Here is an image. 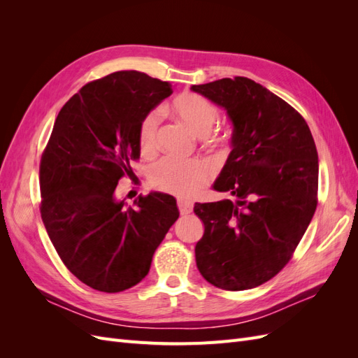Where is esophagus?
<instances>
[{
  "instance_id": "34e87169",
  "label": "esophagus",
  "mask_w": 358,
  "mask_h": 358,
  "mask_svg": "<svg viewBox=\"0 0 358 358\" xmlns=\"http://www.w3.org/2000/svg\"><path fill=\"white\" fill-rule=\"evenodd\" d=\"M178 208H179V212H180L182 215H188V213L192 212L194 204H192V201H189V200L178 199Z\"/></svg>"
}]
</instances>
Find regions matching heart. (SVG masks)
<instances>
[{"mask_svg":"<svg viewBox=\"0 0 358 358\" xmlns=\"http://www.w3.org/2000/svg\"><path fill=\"white\" fill-rule=\"evenodd\" d=\"M171 112L189 131L197 137H206L218 122V109L206 99L196 94H180L171 103ZM159 110L148 113L138 128V143L142 152L154 154L159 138ZM210 178L209 167L201 161L179 162L170 158L161 159L150 170V183L161 191L192 196Z\"/></svg>","mask_w":358,"mask_h":358,"instance_id":"1","label":"heart"}]
</instances>
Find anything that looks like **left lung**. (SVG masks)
I'll list each match as a JSON object with an SVG mask.
<instances>
[{
    "label": "left lung",
    "instance_id": "left-lung-1",
    "mask_svg": "<svg viewBox=\"0 0 358 358\" xmlns=\"http://www.w3.org/2000/svg\"><path fill=\"white\" fill-rule=\"evenodd\" d=\"M191 90L222 107L233 125V150L213 189L237 197L194 206L204 224L197 267L218 288H255L284 268L315 213V142L297 110L251 79Z\"/></svg>",
    "mask_w": 358,
    "mask_h": 358
}]
</instances>
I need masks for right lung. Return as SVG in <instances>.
<instances>
[{
  "mask_svg": "<svg viewBox=\"0 0 358 358\" xmlns=\"http://www.w3.org/2000/svg\"><path fill=\"white\" fill-rule=\"evenodd\" d=\"M171 92L169 82L136 70L85 85L58 113L41 155L43 224L62 263L94 289L138 284L179 218L169 194L152 191L127 208L115 192L119 179L134 175L140 122Z\"/></svg>",
  "mask_w": 358,
  "mask_h": 358,
  "instance_id": "add662e5",
  "label": "right lung"
}]
</instances>
